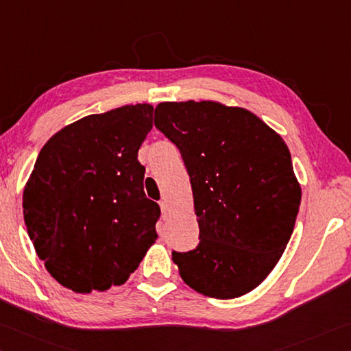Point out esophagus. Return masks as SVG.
I'll list each match as a JSON object with an SVG mask.
<instances>
[{
  "label": "esophagus",
  "instance_id": "esophagus-1",
  "mask_svg": "<svg viewBox=\"0 0 351 351\" xmlns=\"http://www.w3.org/2000/svg\"><path fill=\"white\" fill-rule=\"evenodd\" d=\"M160 210H162V216H163V217L168 216V204H166L165 200L160 202Z\"/></svg>",
  "mask_w": 351,
  "mask_h": 351
}]
</instances>
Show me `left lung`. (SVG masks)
<instances>
[{
	"mask_svg": "<svg viewBox=\"0 0 351 351\" xmlns=\"http://www.w3.org/2000/svg\"><path fill=\"white\" fill-rule=\"evenodd\" d=\"M154 125L179 147L191 180L199 245L172 251L185 284L234 299L284 254L300 205L285 141L259 117L216 101L160 103Z\"/></svg>",
	"mask_w": 351,
	"mask_h": 351,
	"instance_id": "8db88e82",
	"label": "left lung"
}]
</instances>
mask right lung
<instances>
[{
    "instance_id": "obj_1",
    "label": "right lung",
    "mask_w": 351,
    "mask_h": 351,
    "mask_svg": "<svg viewBox=\"0 0 351 351\" xmlns=\"http://www.w3.org/2000/svg\"><path fill=\"white\" fill-rule=\"evenodd\" d=\"M152 114L143 103L88 115L38 154L24 223L49 274L72 291L125 284L156 242L160 206L145 195L137 160Z\"/></svg>"
}]
</instances>
